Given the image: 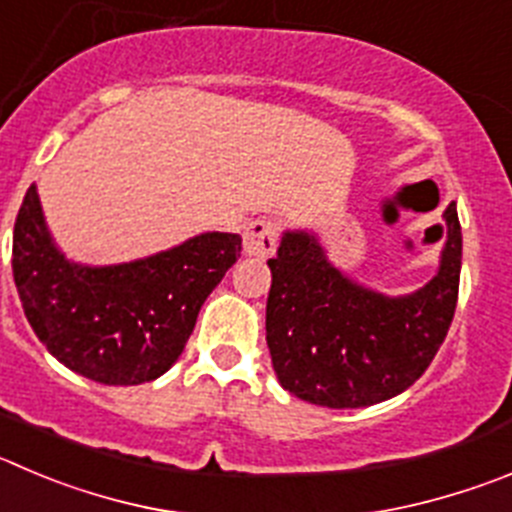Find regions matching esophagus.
I'll list each match as a JSON object with an SVG mask.
<instances>
[{"instance_id": "esophagus-1", "label": "esophagus", "mask_w": 512, "mask_h": 512, "mask_svg": "<svg viewBox=\"0 0 512 512\" xmlns=\"http://www.w3.org/2000/svg\"><path fill=\"white\" fill-rule=\"evenodd\" d=\"M280 224L270 217H260L247 224L245 229V252L255 257H270L278 247Z\"/></svg>"}]
</instances>
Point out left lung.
I'll return each instance as SVG.
<instances>
[{"mask_svg": "<svg viewBox=\"0 0 512 512\" xmlns=\"http://www.w3.org/2000/svg\"><path fill=\"white\" fill-rule=\"evenodd\" d=\"M439 272L407 298L351 283L308 232H285L267 260V348L283 389L328 409L371 407L414 384L455 318L462 232L455 202L444 209Z\"/></svg>", "mask_w": 512, "mask_h": 512, "instance_id": "left-lung-1", "label": "left lung"}]
</instances>
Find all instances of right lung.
<instances>
[{"label":"right lung","instance_id":"right-lung-1","mask_svg":"<svg viewBox=\"0 0 512 512\" xmlns=\"http://www.w3.org/2000/svg\"><path fill=\"white\" fill-rule=\"evenodd\" d=\"M240 252V234L207 232L146 260L75 265L52 245L30 186L14 222L12 272L32 331L60 364L98 384L133 386L176 364Z\"/></svg>","mask_w":512,"mask_h":512}]
</instances>
